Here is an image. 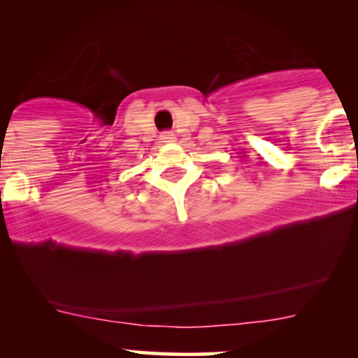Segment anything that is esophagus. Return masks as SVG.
Here are the masks:
<instances>
[{"label": "esophagus", "instance_id": "esophagus-1", "mask_svg": "<svg viewBox=\"0 0 358 358\" xmlns=\"http://www.w3.org/2000/svg\"><path fill=\"white\" fill-rule=\"evenodd\" d=\"M160 137H162V142H165V144H170V142H175V136L171 134V132H164V134H162Z\"/></svg>", "mask_w": 358, "mask_h": 358}]
</instances>
